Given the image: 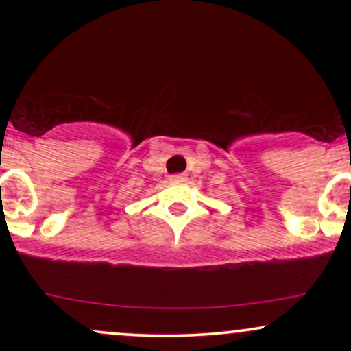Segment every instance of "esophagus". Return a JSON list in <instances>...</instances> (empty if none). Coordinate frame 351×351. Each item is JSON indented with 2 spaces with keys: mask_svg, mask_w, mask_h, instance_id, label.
<instances>
[{
  "mask_svg": "<svg viewBox=\"0 0 351 351\" xmlns=\"http://www.w3.org/2000/svg\"><path fill=\"white\" fill-rule=\"evenodd\" d=\"M171 180H174V182H182V180H186V176H184V174L171 176Z\"/></svg>",
  "mask_w": 351,
  "mask_h": 351,
  "instance_id": "1",
  "label": "esophagus"
}]
</instances>
